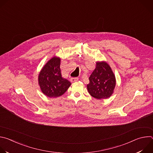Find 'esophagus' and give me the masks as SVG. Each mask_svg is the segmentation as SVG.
<instances>
[{
	"label": "esophagus",
	"mask_w": 153,
	"mask_h": 153,
	"mask_svg": "<svg viewBox=\"0 0 153 153\" xmlns=\"http://www.w3.org/2000/svg\"><path fill=\"white\" fill-rule=\"evenodd\" d=\"M79 80V78L77 77H71L70 79L71 82H77Z\"/></svg>",
	"instance_id": "1"
}]
</instances>
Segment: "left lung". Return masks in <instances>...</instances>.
<instances>
[{
    "label": "left lung",
    "mask_w": 153,
    "mask_h": 153,
    "mask_svg": "<svg viewBox=\"0 0 153 153\" xmlns=\"http://www.w3.org/2000/svg\"><path fill=\"white\" fill-rule=\"evenodd\" d=\"M87 90L93 97L101 99L110 97L116 86V77L106 62H97L96 67L89 77Z\"/></svg>",
    "instance_id": "8db88e82"
}]
</instances>
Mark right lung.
<instances>
[{
  "mask_svg": "<svg viewBox=\"0 0 153 153\" xmlns=\"http://www.w3.org/2000/svg\"><path fill=\"white\" fill-rule=\"evenodd\" d=\"M60 59L52 57L40 71L38 82L42 92L49 97H57L63 95L71 85L62 77L60 68Z\"/></svg>",
  "mask_w": 153,
  "mask_h": 153,
  "instance_id": "1",
  "label": "right lung"
}]
</instances>
